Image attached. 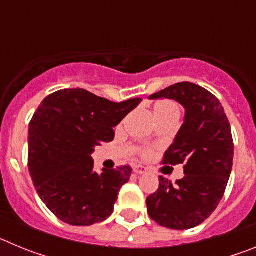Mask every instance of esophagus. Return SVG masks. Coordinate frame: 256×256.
<instances>
[{"instance_id": "34e87169", "label": "esophagus", "mask_w": 256, "mask_h": 256, "mask_svg": "<svg viewBox=\"0 0 256 256\" xmlns=\"http://www.w3.org/2000/svg\"><path fill=\"white\" fill-rule=\"evenodd\" d=\"M148 170V169L146 166H144V165H136L134 166V173L137 174H144Z\"/></svg>"}]
</instances>
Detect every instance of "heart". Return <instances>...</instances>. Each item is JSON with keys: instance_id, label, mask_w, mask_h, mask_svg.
Returning a JSON list of instances; mask_svg holds the SVG:
<instances>
[{"instance_id": "b5f03b06", "label": "heart", "mask_w": 256, "mask_h": 256, "mask_svg": "<svg viewBox=\"0 0 256 256\" xmlns=\"http://www.w3.org/2000/svg\"><path fill=\"white\" fill-rule=\"evenodd\" d=\"M154 115H155L156 120L162 122L165 120V119H178L180 116V106L174 101L170 100H162L155 102L152 108ZM142 155L144 158L151 155L150 148H144L142 150Z\"/></svg>"}]
</instances>
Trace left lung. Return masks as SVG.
Here are the masks:
<instances>
[{
  "label": "left lung",
  "instance_id": "8db88e82",
  "mask_svg": "<svg viewBox=\"0 0 256 256\" xmlns=\"http://www.w3.org/2000/svg\"><path fill=\"white\" fill-rule=\"evenodd\" d=\"M148 98H172L184 108V122L166 150L162 164H184L177 186L159 178V188L146 200L150 218L170 230L201 224L224 195L234 162V140L219 100L205 88L180 82Z\"/></svg>",
  "mask_w": 256,
  "mask_h": 256
}]
</instances>
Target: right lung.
I'll return each instance as SVG.
<instances>
[{"instance_id": "obj_1", "label": "right lung", "mask_w": 256, "mask_h": 256, "mask_svg": "<svg viewBox=\"0 0 256 256\" xmlns=\"http://www.w3.org/2000/svg\"><path fill=\"white\" fill-rule=\"evenodd\" d=\"M141 98L112 102L82 88L48 94L29 123L28 166L37 194L60 220L91 226L112 216L130 165L94 170L92 152Z\"/></svg>"}]
</instances>
